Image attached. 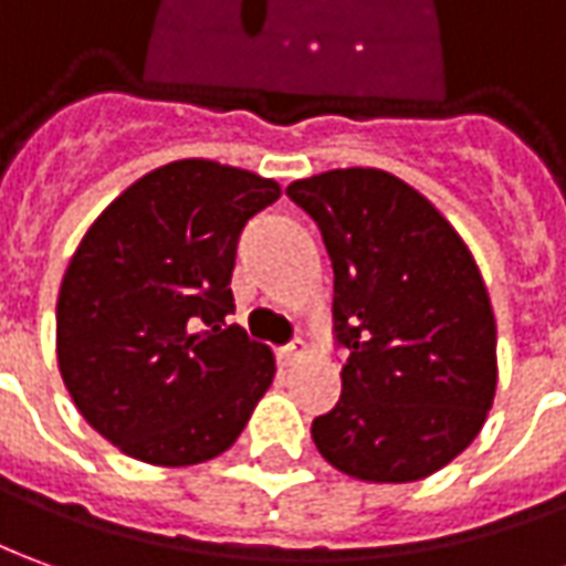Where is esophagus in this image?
I'll return each instance as SVG.
<instances>
[{"label": "esophagus", "instance_id": "1", "mask_svg": "<svg viewBox=\"0 0 566 566\" xmlns=\"http://www.w3.org/2000/svg\"><path fill=\"white\" fill-rule=\"evenodd\" d=\"M276 357H280L286 366L298 364V360H305L307 357V345L305 342H292V345H286V348L276 350Z\"/></svg>", "mask_w": 566, "mask_h": 566}]
</instances>
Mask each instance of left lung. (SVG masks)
Here are the masks:
<instances>
[{
	"instance_id": "8db88e82",
	"label": "left lung",
	"mask_w": 566,
	"mask_h": 566,
	"mask_svg": "<svg viewBox=\"0 0 566 566\" xmlns=\"http://www.w3.org/2000/svg\"><path fill=\"white\" fill-rule=\"evenodd\" d=\"M333 261L342 397L311 424L348 478L409 484L478 438L496 395V321L469 245L419 190L381 169L286 187Z\"/></svg>"
}]
</instances>
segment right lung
Instances as JSON below:
<instances>
[{
    "mask_svg": "<svg viewBox=\"0 0 566 566\" xmlns=\"http://www.w3.org/2000/svg\"><path fill=\"white\" fill-rule=\"evenodd\" d=\"M280 185L212 159L147 171L95 218L57 292V366L82 419L147 465L216 459L274 381L233 314L245 221Z\"/></svg>",
    "mask_w": 566,
    "mask_h": 566,
    "instance_id": "right-lung-1",
    "label": "right lung"
}]
</instances>
